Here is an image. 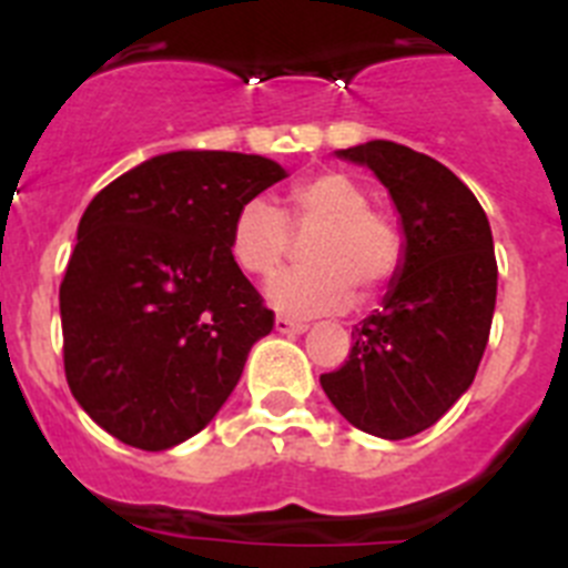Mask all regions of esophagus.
Masks as SVG:
<instances>
[{"mask_svg": "<svg viewBox=\"0 0 568 568\" xmlns=\"http://www.w3.org/2000/svg\"><path fill=\"white\" fill-rule=\"evenodd\" d=\"M304 329H307V324H304V321H293V318H287V315H278V318H275V333H281V335H301Z\"/></svg>", "mask_w": 568, "mask_h": 568, "instance_id": "1", "label": "esophagus"}]
</instances>
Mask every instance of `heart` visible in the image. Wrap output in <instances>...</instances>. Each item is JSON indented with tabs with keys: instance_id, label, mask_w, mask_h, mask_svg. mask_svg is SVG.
<instances>
[{
	"instance_id": "obj_1",
	"label": "heart",
	"mask_w": 568,
	"mask_h": 568,
	"mask_svg": "<svg viewBox=\"0 0 568 568\" xmlns=\"http://www.w3.org/2000/svg\"><path fill=\"white\" fill-rule=\"evenodd\" d=\"M316 233L304 244L307 267L284 270L267 284V298L293 318L338 313L358 298H375L404 264V233L393 215L369 207L353 175L321 170L295 182L275 210L264 199L239 207L230 230V258L247 275H270L284 264L293 233Z\"/></svg>"
}]
</instances>
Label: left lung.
Segmentation results:
<instances>
[{"instance_id":"8db88e82","label":"left lung","mask_w":568,"mask_h":568,"mask_svg":"<svg viewBox=\"0 0 568 568\" xmlns=\"http://www.w3.org/2000/svg\"><path fill=\"white\" fill-rule=\"evenodd\" d=\"M338 155L389 190L406 253L384 310L353 329V349L321 386L361 433L404 440L438 424L478 373L498 295L491 230L471 190L429 155L381 139Z\"/></svg>"}]
</instances>
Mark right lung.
<instances>
[{
	"mask_svg": "<svg viewBox=\"0 0 568 568\" xmlns=\"http://www.w3.org/2000/svg\"><path fill=\"white\" fill-rule=\"evenodd\" d=\"M284 170L264 155L179 150L88 204L59 287L70 393L104 433L162 453L202 433L275 313L230 258L239 207Z\"/></svg>",
	"mask_w": 568,
	"mask_h": 568,
	"instance_id": "1",
	"label": "right lung"
}]
</instances>
